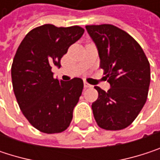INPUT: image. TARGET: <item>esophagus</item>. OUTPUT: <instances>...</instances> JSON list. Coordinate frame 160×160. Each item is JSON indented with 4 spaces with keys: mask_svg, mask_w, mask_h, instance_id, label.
Wrapping results in <instances>:
<instances>
[{
    "mask_svg": "<svg viewBox=\"0 0 160 160\" xmlns=\"http://www.w3.org/2000/svg\"><path fill=\"white\" fill-rule=\"evenodd\" d=\"M92 87V85H90L89 83H87V82H84V88H91Z\"/></svg>",
    "mask_w": 160,
    "mask_h": 160,
    "instance_id": "esophagus-1",
    "label": "esophagus"
}]
</instances>
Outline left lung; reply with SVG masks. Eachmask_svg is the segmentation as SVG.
<instances>
[{
  "mask_svg": "<svg viewBox=\"0 0 160 160\" xmlns=\"http://www.w3.org/2000/svg\"><path fill=\"white\" fill-rule=\"evenodd\" d=\"M94 42L100 68L110 89L100 87L92 108L97 125L118 131L131 125L144 106L150 84V64L139 43L126 31L109 24L86 26Z\"/></svg>",
  "mask_w": 160,
  "mask_h": 160,
  "instance_id": "obj_1",
  "label": "left lung"
}]
</instances>
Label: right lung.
I'll return each instance as SVG.
<instances>
[{
  "label": "right lung",
  "mask_w": 160,
  "mask_h": 160,
  "mask_svg": "<svg viewBox=\"0 0 160 160\" xmlns=\"http://www.w3.org/2000/svg\"><path fill=\"white\" fill-rule=\"evenodd\" d=\"M83 33L79 26L45 24L30 30L16 51L11 68L16 101L28 122L42 132H62L72 120L83 81L54 79L52 68L61 67V58Z\"/></svg>",
  "instance_id": "right-lung-1"
}]
</instances>
